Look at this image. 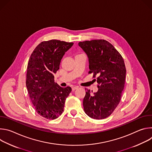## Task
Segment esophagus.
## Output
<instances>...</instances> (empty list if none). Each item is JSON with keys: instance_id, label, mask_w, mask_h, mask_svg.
<instances>
[{"instance_id": "1", "label": "esophagus", "mask_w": 152, "mask_h": 152, "mask_svg": "<svg viewBox=\"0 0 152 152\" xmlns=\"http://www.w3.org/2000/svg\"><path fill=\"white\" fill-rule=\"evenodd\" d=\"M78 88V86H73L72 87V91H75V90Z\"/></svg>"}]
</instances>
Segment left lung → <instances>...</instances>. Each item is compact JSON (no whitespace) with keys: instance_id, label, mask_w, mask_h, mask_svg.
Wrapping results in <instances>:
<instances>
[{"instance_id":"obj_1","label":"left lung","mask_w":152,"mask_h":152,"mask_svg":"<svg viewBox=\"0 0 152 152\" xmlns=\"http://www.w3.org/2000/svg\"><path fill=\"white\" fill-rule=\"evenodd\" d=\"M78 45L88 58V73L98 76V91L93 94V91L85 89L84 111L94 119L105 118L113 113L121 99L126 73L124 60L111 43L104 39L79 42Z\"/></svg>"}]
</instances>
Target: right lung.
I'll use <instances>...</instances> for the list:
<instances>
[{"label": "right lung", "instance_id": "add662e5", "mask_svg": "<svg viewBox=\"0 0 152 152\" xmlns=\"http://www.w3.org/2000/svg\"><path fill=\"white\" fill-rule=\"evenodd\" d=\"M73 45L56 39L43 41L33 51L27 67L26 85L37 113L49 120L62 113L65 101L72 91L70 86L62 88L54 80L61 61Z\"/></svg>", "mask_w": 152, "mask_h": 152}]
</instances>
